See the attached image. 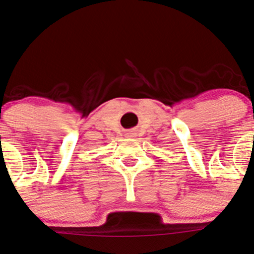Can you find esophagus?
I'll return each instance as SVG.
<instances>
[{"label":"esophagus","mask_w":254,"mask_h":254,"mask_svg":"<svg viewBox=\"0 0 254 254\" xmlns=\"http://www.w3.org/2000/svg\"><path fill=\"white\" fill-rule=\"evenodd\" d=\"M127 136H129V138H132V136H135V132H132V131L127 132Z\"/></svg>","instance_id":"esophagus-1"}]
</instances>
